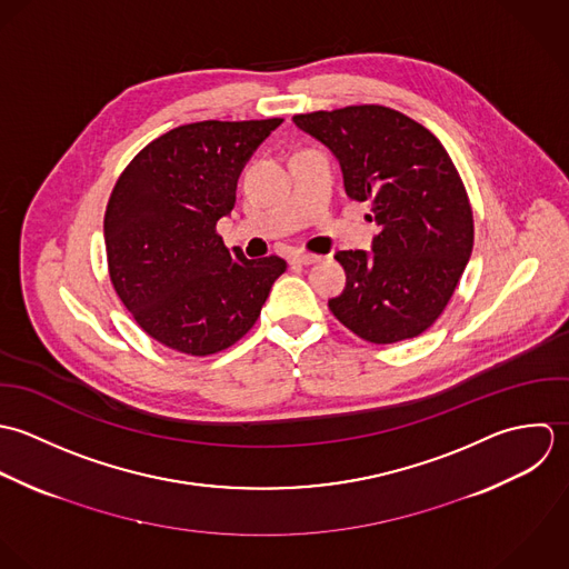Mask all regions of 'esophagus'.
<instances>
[{
	"label": "esophagus",
	"instance_id": "1",
	"mask_svg": "<svg viewBox=\"0 0 569 569\" xmlns=\"http://www.w3.org/2000/svg\"><path fill=\"white\" fill-rule=\"evenodd\" d=\"M321 257L319 254H310V252H295L290 257V263H299V266H312V263H319Z\"/></svg>",
	"mask_w": 569,
	"mask_h": 569
}]
</instances>
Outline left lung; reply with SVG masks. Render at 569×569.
<instances>
[{
  "label": "left lung",
  "instance_id": "1",
  "mask_svg": "<svg viewBox=\"0 0 569 569\" xmlns=\"http://www.w3.org/2000/svg\"><path fill=\"white\" fill-rule=\"evenodd\" d=\"M339 160L345 191L367 202L380 232L371 250H339L347 283L330 310L376 345L429 330L453 297L472 252V211L442 142L382 106L292 118Z\"/></svg>",
  "mask_w": 569,
  "mask_h": 569
}]
</instances>
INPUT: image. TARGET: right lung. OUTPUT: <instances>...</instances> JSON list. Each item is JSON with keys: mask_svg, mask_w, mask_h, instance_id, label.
I'll use <instances>...</instances> for the list:
<instances>
[{"mask_svg": "<svg viewBox=\"0 0 569 569\" xmlns=\"http://www.w3.org/2000/svg\"><path fill=\"white\" fill-rule=\"evenodd\" d=\"M283 122L202 120L149 142L122 171L106 211L116 295L158 342L218 353L257 321L281 257L246 259L216 227L234 207L239 173Z\"/></svg>", "mask_w": 569, "mask_h": 569, "instance_id": "right-lung-1", "label": "right lung"}]
</instances>
